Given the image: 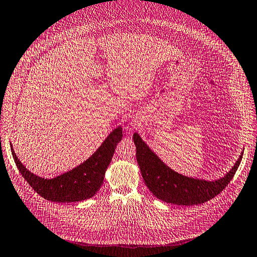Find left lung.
Returning <instances> with one entry per match:
<instances>
[{
  "label": "left lung",
  "mask_w": 257,
  "mask_h": 257,
  "mask_svg": "<svg viewBox=\"0 0 257 257\" xmlns=\"http://www.w3.org/2000/svg\"><path fill=\"white\" fill-rule=\"evenodd\" d=\"M133 140L136 146V158L141 175L154 196L164 202L186 207L201 204L217 196L232 180L243 154L241 152L239 158L225 176L209 181L184 176L172 170L150 149L138 133H135Z\"/></svg>",
  "instance_id": "8db88e82"
}]
</instances>
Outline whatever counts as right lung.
I'll use <instances>...</instances> for the list:
<instances>
[{"instance_id": "1", "label": "right lung", "mask_w": 257, "mask_h": 257, "mask_svg": "<svg viewBox=\"0 0 257 257\" xmlns=\"http://www.w3.org/2000/svg\"><path fill=\"white\" fill-rule=\"evenodd\" d=\"M121 139L122 127L118 126L112 130L98 150L83 163L49 179L40 177L27 170L16 155L12 143L10 148L19 171L39 195L54 202H76L93 197L101 188L106 169Z\"/></svg>"}]
</instances>
